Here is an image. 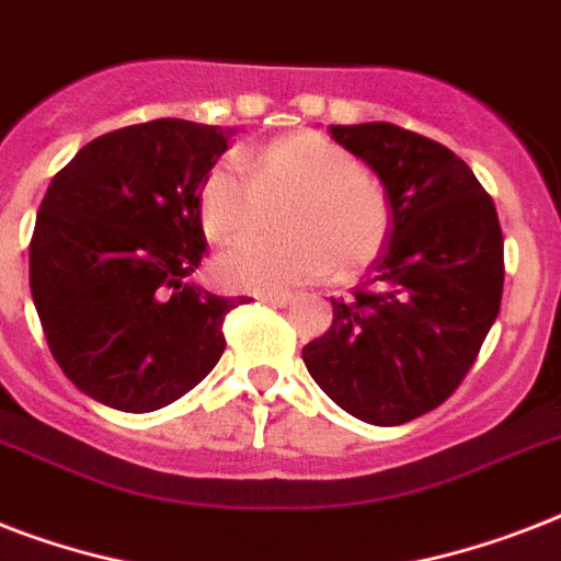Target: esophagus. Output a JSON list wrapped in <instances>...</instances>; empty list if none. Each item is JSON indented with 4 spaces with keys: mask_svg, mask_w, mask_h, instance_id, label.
<instances>
[{
    "mask_svg": "<svg viewBox=\"0 0 561 561\" xmlns=\"http://www.w3.org/2000/svg\"><path fill=\"white\" fill-rule=\"evenodd\" d=\"M262 302H271V306H288L290 302V294H259Z\"/></svg>",
    "mask_w": 561,
    "mask_h": 561,
    "instance_id": "34e87169",
    "label": "esophagus"
}]
</instances>
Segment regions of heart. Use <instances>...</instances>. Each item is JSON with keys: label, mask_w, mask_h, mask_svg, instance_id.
Instances as JSON below:
<instances>
[{"label": "heart", "mask_w": 561, "mask_h": 561, "mask_svg": "<svg viewBox=\"0 0 561 561\" xmlns=\"http://www.w3.org/2000/svg\"><path fill=\"white\" fill-rule=\"evenodd\" d=\"M285 238L247 241L215 262L220 285L279 294L294 285L352 276L378 259L390 232L381 183L325 136H279L238 162H218L197 192L201 227L215 244H236L262 227L264 206H279Z\"/></svg>", "instance_id": "obj_1"}]
</instances>
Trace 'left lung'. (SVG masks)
Segmentation results:
<instances>
[{"label": "left lung", "instance_id": "left-lung-1", "mask_svg": "<svg viewBox=\"0 0 561 561\" xmlns=\"http://www.w3.org/2000/svg\"><path fill=\"white\" fill-rule=\"evenodd\" d=\"M387 188L390 244L373 279L332 299L302 350L320 390L360 422L404 425L462 383L504 294V236L486 188L445 145L390 122L332 125Z\"/></svg>", "mask_w": 561, "mask_h": 561}]
</instances>
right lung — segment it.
<instances>
[{
	"label": "right lung",
	"instance_id": "right-lung-1",
	"mask_svg": "<svg viewBox=\"0 0 561 561\" xmlns=\"http://www.w3.org/2000/svg\"><path fill=\"white\" fill-rule=\"evenodd\" d=\"M224 151V130L183 118L118 127L83 145L39 203V325L66 378L107 408H165L224 355V320L247 297L188 282L206 255L197 192Z\"/></svg>",
	"mask_w": 561,
	"mask_h": 561
}]
</instances>
